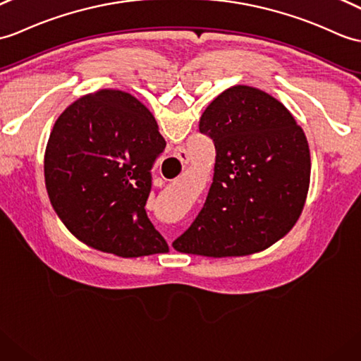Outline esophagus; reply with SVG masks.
<instances>
[{
  "label": "esophagus",
  "mask_w": 361,
  "mask_h": 361,
  "mask_svg": "<svg viewBox=\"0 0 361 361\" xmlns=\"http://www.w3.org/2000/svg\"><path fill=\"white\" fill-rule=\"evenodd\" d=\"M175 157H177L181 163H188L189 161V157H188L186 152H184L183 149H178L177 152H175Z\"/></svg>",
  "instance_id": "obj_1"
}]
</instances>
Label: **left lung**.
Listing matches in <instances>:
<instances>
[{
  "mask_svg": "<svg viewBox=\"0 0 361 361\" xmlns=\"http://www.w3.org/2000/svg\"><path fill=\"white\" fill-rule=\"evenodd\" d=\"M198 128L214 141V180L203 209L172 246L214 258L269 247L297 223L307 197L303 129L279 99L250 86L221 92Z\"/></svg>",
  "mask_w": 361,
  "mask_h": 361,
  "instance_id": "8db88e82",
  "label": "left lung"
}]
</instances>
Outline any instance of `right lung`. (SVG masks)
Returning <instances> with one entry per match:
<instances>
[{
	"label": "right lung",
	"instance_id": "right-lung-1",
	"mask_svg": "<svg viewBox=\"0 0 361 361\" xmlns=\"http://www.w3.org/2000/svg\"><path fill=\"white\" fill-rule=\"evenodd\" d=\"M166 141L149 109L102 89L58 116L44 154L50 203L80 241L118 257L169 250L146 214L150 169Z\"/></svg>",
	"mask_w": 361,
	"mask_h": 361
}]
</instances>
